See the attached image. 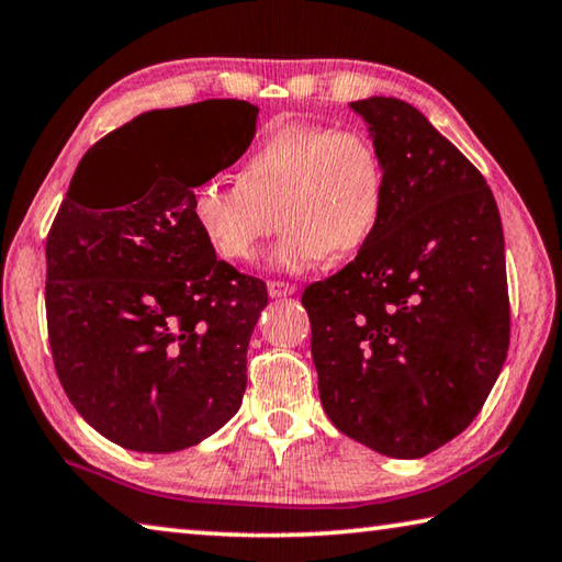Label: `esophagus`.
I'll list each match as a JSON object with an SVG mask.
<instances>
[{
  "label": "esophagus",
  "mask_w": 562,
  "mask_h": 562,
  "mask_svg": "<svg viewBox=\"0 0 562 562\" xmlns=\"http://www.w3.org/2000/svg\"><path fill=\"white\" fill-rule=\"evenodd\" d=\"M294 284L292 282H282V280H270L268 282V292L270 297H288V294H294Z\"/></svg>",
  "instance_id": "obj_1"
}]
</instances>
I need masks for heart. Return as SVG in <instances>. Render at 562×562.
I'll return each mask as SVG.
<instances>
[{
  "label": "heart",
  "mask_w": 562,
  "mask_h": 562,
  "mask_svg": "<svg viewBox=\"0 0 562 562\" xmlns=\"http://www.w3.org/2000/svg\"><path fill=\"white\" fill-rule=\"evenodd\" d=\"M389 198L386 164L364 131L282 123L243 160L240 176H211L190 195V217L217 258L252 262L272 233L282 270L359 252L382 223Z\"/></svg>",
  "instance_id": "1"
}]
</instances>
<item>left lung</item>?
Segmentation results:
<instances>
[{
	"label": "left lung",
	"mask_w": 562,
	"mask_h": 562,
	"mask_svg": "<svg viewBox=\"0 0 562 562\" xmlns=\"http://www.w3.org/2000/svg\"><path fill=\"white\" fill-rule=\"evenodd\" d=\"M351 109L382 150L389 198L357 258L302 292L319 398L349 439L422 459L479 416L508 355L501 215L422 111L384 97Z\"/></svg>",
	"instance_id": "left-lung-1"
}]
</instances>
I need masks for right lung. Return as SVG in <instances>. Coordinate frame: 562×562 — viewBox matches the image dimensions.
I'll use <instances>...</instances> for the list:
<instances>
[{"mask_svg":"<svg viewBox=\"0 0 562 562\" xmlns=\"http://www.w3.org/2000/svg\"><path fill=\"white\" fill-rule=\"evenodd\" d=\"M150 111L89 148L46 235V329L66 396L109 441L168 453L221 429L243 404L247 345L268 288L217 260L190 195L250 146L258 106L235 99ZM154 122L217 135L192 149L148 145ZM139 183L125 186V178Z\"/></svg>","mask_w":562,"mask_h":562,"instance_id":"add662e5","label":"right lung"}]
</instances>
